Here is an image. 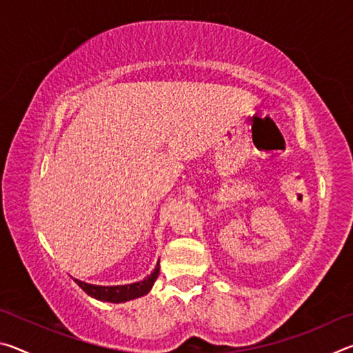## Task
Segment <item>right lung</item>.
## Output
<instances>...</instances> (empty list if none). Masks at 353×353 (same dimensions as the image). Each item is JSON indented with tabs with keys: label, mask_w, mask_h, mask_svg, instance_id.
Here are the masks:
<instances>
[{
	"label": "right lung",
	"mask_w": 353,
	"mask_h": 353,
	"mask_svg": "<svg viewBox=\"0 0 353 353\" xmlns=\"http://www.w3.org/2000/svg\"><path fill=\"white\" fill-rule=\"evenodd\" d=\"M160 266L157 263L155 270L151 272V276H148L145 280L130 285H117V286H99V285H90L81 280H74V282L81 286V288L87 292L88 296H92L98 301L104 302H126L130 299H137L140 296H145L146 292L152 288L155 279L159 276Z\"/></svg>",
	"instance_id": "1"
}]
</instances>
